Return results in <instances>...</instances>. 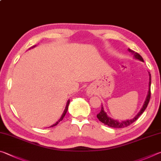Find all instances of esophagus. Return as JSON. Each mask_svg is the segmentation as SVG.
<instances>
[{
    "instance_id": "obj_1",
    "label": "esophagus",
    "mask_w": 161,
    "mask_h": 161,
    "mask_svg": "<svg viewBox=\"0 0 161 161\" xmlns=\"http://www.w3.org/2000/svg\"><path fill=\"white\" fill-rule=\"evenodd\" d=\"M86 94H87V95H88V96H90V97L92 96V92L91 91V89H90V88L87 89Z\"/></svg>"
}]
</instances>
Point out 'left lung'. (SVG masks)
<instances>
[{"instance_id":"8db88e82","label":"left lung","mask_w":161,"mask_h":161,"mask_svg":"<svg viewBox=\"0 0 161 161\" xmlns=\"http://www.w3.org/2000/svg\"><path fill=\"white\" fill-rule=\"evenodd\" d=\"M129 52H131V54H133L134 58L138 59V60H139L141 61H143V59L142 57V56L139 53L135 52L134 51L131 50L130 49H129ZM149 73V88H148V95H147V97H146V99L144 102V104H143V105L142 107V108L141 109V110L139 111V113H138L136 116H135L133 119H127V120H124V121H118L116 119H112L111 117H108V115L107 114V113L105 111V109H104L103 106L102 105V107H101V110L99 114H97V117L98 118V119H99L101 122H103L104 125H108L109 127H113V128H124V127H126V126H129L130 125H131L132 123H134L135 121L138 119V118H139L141 115L143 114V112L145 111V109H146L148 106V104L149 103V100H150V98H151V76L150 73L148 72Z\"/></svg>"}]
</instances>
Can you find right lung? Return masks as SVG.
<instances>
[{
    "label": "right lung",
    "instance_id": "1",
    "mask_svg": "<svg viewBox=\"0 0 161 161\" xmlns=\"http://www.w3.org/2000/svg\"><path fill=\"white\" fill-rule=\"evenodd\" d=\"M36 47V45H35V46H33V47H32L31 48H30L29 49H32V48H34V47ZM69 103H70V100H69L67 101V104H66V108H65V109H64V112H63V114H62V115H61V118L60 119H59L57 122H56L54 125H52L50 126V127H53V126H56V125H57L58 124L61 122V121H62V119H64V117H65V115H66V112H67V110H68V108H69Z\"/></svg>",
    "mask_w": 161,
    "mask_h": 161
}]
</instances>
